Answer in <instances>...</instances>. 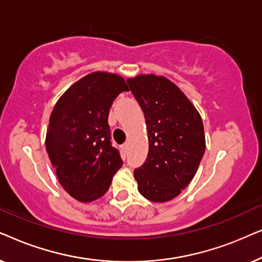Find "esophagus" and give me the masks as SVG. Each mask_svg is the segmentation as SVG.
<instances>
[{"mask_svg": "<svg viewBox=\"0 0 262 262\" xmlns=\"http://www.w3.org/2000/svg\"><path fill=\"white\" fill-rule=\"evenodd\" d=\"M127 150H128V144H124V145H123V151L126 152Z\"/></svg>", "mask_w": 262, "mask_h": 262, "instance_id": "34e87169", "label": "esophagus"}]
</instances>
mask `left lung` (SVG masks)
Returning a JSON list of instances; mask_svg holds the SVG:
<instances>
[{
  "mask_svg": "<svg viewBox=\"0 0 262 262\" xmlns=\"http://www.w3.org/2000/svg\"><path fill=\"white\" fill-rule=\"evenodd\" d=\"M142 107L149 152L135 169L138 191L150 202L166 203L187 187L205 152L202 117L184 92L164 76L127 78Z\"/></svg>",
  "mask_w": 262,
  "mask_h": 262,
  "instance_id": "1",
  "label": "left lung"
}]
</instances>
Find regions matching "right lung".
<instances>
[{
  "instance_id": "add662e5",
  "label": "right lung",
  "mask_w": 262,
  "mask_h": 262,
  "mask_svg": "<svg viewBox=\"0 0 262 262\" xmlns=\"http://www.w3.org/2000/svg\"><path fill=\"white\" fill-rule=\"evenodd\" d=\"M127 91L119 75L95 71L75 82L53 107L46 151L59 184L78 202L105 194L123 164L111 144L108 113L113 100Z\"/></svg>"
}]
</instances>
